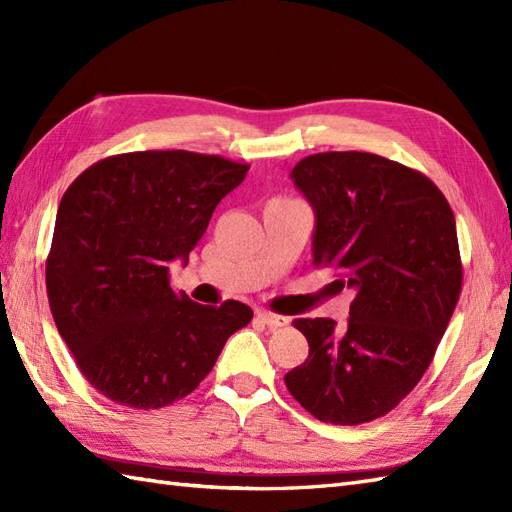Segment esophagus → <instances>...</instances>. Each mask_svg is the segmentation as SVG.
Listing matches in <instances>:
<instances>
[{"mask_svg": "<svg viewBox=\"0 0 512 512\" xmlns=\"http://www.w3.org/2000/svg\"><path fill=\"white\" fill-rule=\"evenodd\" d=\"M257 321L268 325V328H284L290 319L281 317V314H275V312H268V310H257Z\"/></svg>", "mask_w": 512, "mask_h": 512, "instance_id": "34e87169", "label": "esophagus"}]
</instances>
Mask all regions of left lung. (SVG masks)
Masks as SVG:
<instances>
[{
  "label": "left lung",
  "mask_w": 512,
  "mask_h": 512,
  "mask_svg": "<svg viewBox=\"0 0 512 512\" xmlns=\"http://www.w3.org/2000/svg\"><path fill=\"white\" fill-rule=\"evenodd\" d=\"M292 180L317 217L312 264L356 297L343 330L292 321L310 354L286 387L321 422H372L420 383L458 306L455 217L424 173L367 151L308 156Z\"/></svg>",
  "instance_id": "1"
}]
</instances>
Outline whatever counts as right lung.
Listing matches in <instances>:
<instances>
[{"instance_id":"add662e5","label":"right lung","mask_w":512,"mask_h":512,"mask_svg":"<svg viewBox=\"0 0 512 512\" xmlns=\"http://www.w3.org/2000/svg\"><path fill=\"white\" fill-rule=\"evenodd\" d=\"M248 165L195 151L94 162L63 193L46 259L57 330L85 380L116 405L167 407L211 372L250 323L239 301L200 306L169 284Z\"/></svg>"}]
</instances>
